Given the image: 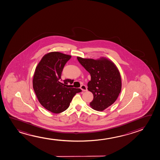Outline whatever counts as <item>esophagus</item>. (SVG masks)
<instances>
[{"label": "esophagus", "instance_id": "1", "mask_svg": "<svg viewBox=\"0 0 160 160\" xmlns=\"http://www.w3.org/2000/svg\"><path fill=\"white\" fill-rule=\"evenodd\" d=\"M81 89L82 90H83V92L87 91V87H86V86H84V85H82L81 87Z\"/></svg>", "mask_w": 160, "mask_h": 160}]
</instances>
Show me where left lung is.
Listing matches in <instances>:
<instances>
[{"label":"left lung","instance_id":"1","mask_svg":"<svg viewBox=\"0 0 160 160\" xmlns=\"http://www.w3.org/2000/svg\"><path fill=\"white\" fill-rule=\"evenodd\" d=\"M79 63L90 74L88 90L94 98L90 102L92 109L102 111L115 102L121 92V77L115 63L105 57L84 59L77 56Z\"/></svg>","mask_w":160,"mask_h":160}]
</instances>
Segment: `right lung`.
I'll list each match as a JSON object with an SVG mask.
<instances>
[{"label":"right lung","mask_w":160,"mask_h":160,"mask_svg":"<svg viewBox=\"0 0 160 160\" xmlns=\"http://www.w3.org/2000/svg\"><path fill=\"white\" fill-rule=\"evenodd\" d=\"M71 55L60 52L45 54L37 66L33 78V88L39 102L54 113H59L69 107L73 97L81 92L79 88H72L73 80L67 79L61 82V73Z\"/></svg>","instance_id":"add662e5"}]
</instances>
